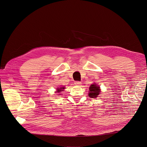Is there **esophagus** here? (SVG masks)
Masks as SVG:
<instances>
[{"label":"esophagus","instance_id":"34e87169","mask_svg":"<svg viewBox=\"0 0 147 147\" xmlns=\"http://www.w3.org/2000/svg\"><path fill=\"white\" fill-rule=\"evenodd\" d=\"M74 84H75L76 85H77V86H80V85H81V84H82V82H78V81H76V82H75Z\"/></svg>","mask_w":147,"mask_h":147}]
</instances>
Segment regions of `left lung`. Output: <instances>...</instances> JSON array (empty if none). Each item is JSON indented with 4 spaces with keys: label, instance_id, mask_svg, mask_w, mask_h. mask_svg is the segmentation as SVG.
I'll list each match as a JSON object with an SVG mask.
<instances>
[{
    "label": "left lung",
    "instance_id": "8db88e82",
    "mask_svg": "<svg viewBox=\"0 0 147 147\" xmlns=\"http://www.w3.org/2000/svg\"><path fill=\"white\" fill-rule=\"evenodd\" d=\"M90 92L88 94L89 97L91 98H96L100 94V87H98L96 84H91L89 88Z\"/></svg>",
    "mask_w": 147,
    "mask_h": 147
}]
</instances>
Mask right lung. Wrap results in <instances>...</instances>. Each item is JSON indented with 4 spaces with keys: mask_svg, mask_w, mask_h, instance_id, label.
<instances>
[{
    "mask_svg": "<svg viewBox=\"0 0 147 147\" xmlns=\"http://www.w3.org/2000/svg\"><path fill=\"white\" fill-rule=\"evenodd\" d=\"M64 87H61V88H60L59 89H58V90H57V91H58L57 92H61V91H63V90H62V89H64Z\"/></svg>",
    "mask_w": 147,
    "mask_h": 147,
    "instance_id": "obj_1",
    "label": "right lung"
}]
</instances>
